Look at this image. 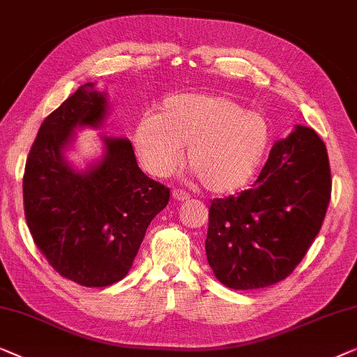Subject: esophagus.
I'll return each instance as SVG.
<instances>
[{
    "label": "esophagus",
    "instance_id": "34e87169",
    "mask_svg": "<svg viewBox=\"0 0 357 357\" xmlns=\"http://www.w3.org/2000/svg\"><path fill=\"white\" fill-rule=\"evenodd\" d=\"M172 195L174 200H181V202H184V200L189 199V192H185V190H183V189H173Z\"/></svg>",
    "mask_w": 357,
    "mask_h": 357
}]
</instances>
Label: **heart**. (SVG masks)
Wrapping results in <instances>:
<instances>
[{
  "label": "heart",
  "mask_w": 357,
  "mask_h": 357,
  "mask_svg": "<svg viewBox=\"0 0 357 357\" xmlns=\"http://www.w3.org/2000/svg\"><path fill=\"white\" fill-rule=\"evenodd\" d=\"M268 144L262 114L212 93H178L145 114L135 126L134 145L155 176L176 168L189 145L188 162L213 192H231L254 176Z\"/></svg>",
  "instance_id": "1"
}]
</instances>
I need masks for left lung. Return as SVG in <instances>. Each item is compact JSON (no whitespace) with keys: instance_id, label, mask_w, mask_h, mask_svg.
Segmentation results:
<instances>
[{"instance_id":"obj_1","label":"left lung","mask_w":357,"mask_h":357,"mask_svg":"<svg viewBox=\"0 0 357 357\" xmlns=\"http://www.w3.org/2000/svg\"><path fill=\"white\" fill-rule=\"evenodd\" d=\"M330 195L325 144L296 126L270 150L252 189L212 200L205 252L215 277L233 289L289 277L322 228Z\"/></svg>"}]
</instances>
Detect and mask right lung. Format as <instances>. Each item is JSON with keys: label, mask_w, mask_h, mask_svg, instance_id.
Listing matches in <instances>:
<instances>
[{"label": "right lung", "mask_w": 357, "mask_h": 357, "mask_svg": "<svg viewBox=\"0 0 357 357\" xmlns=\"http://www.w3.org/2000/svg\"><path fill=\"white\" fill-rule=\"evenodd\" d=\"M105 112L95 84L80 85L45 118L22 179L33 243L61 277L87 288L126 277L150 222L169 200L167 185L139 168L128 139L103 137V160L89 172L69 167L63 152L73 130L97 128Z\"/></svg>", "instance_id": "obj_1"}]
</instances>
